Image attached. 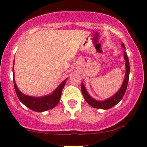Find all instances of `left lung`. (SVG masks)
<instances>
[{"instance_id":"left-lung-1","label":"left lung","mask_w":147,"mask_h":147,"mask_svg":"<svg viewBox=\"0 0 147 147\" xmlns=\"http://www.w3.org/2000/svg\"><path fill=\"white\" fill-rule=\"evenodd\" d=\"M122 46L124 48V50H126L125 48V46L124 43L122 44ZM124 58L126 61V65H125V68H126V74H125V78L123 81L122 85L121 86L120 89L116 92L113 96L109 97V98L105 99L103 101H98L93 98L91 95L88 93L87 90L85 89V85L84 84L81 83V91L83 93V97L86 101L91 105V107H95V108L97 109H108L109 108L116 105L117 103L120 102L121 99H122V97H124L125 92L126 91L127 85H128V80H129V75H130V64H129V60L127 54L126 53V51H124Z\"/></svg>"}]
</instances>
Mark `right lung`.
Returning a JSON list of instances; mask_svg holds the SVG:
<instances>
[{
    "instance_id": "1",
    "label": "right lung",
    "mask_w": 147,
    "mask_h": 147,
    "mask_svg": "<svg viewBox=\"0 0 147 147\" xmlns=\"http://www.w3.org/2000/svg\"><path fill=\"white\" fill-rule=\"evenodd\" d=\"M13 83H14L15 92H16L17 97H18L19 99L23 105H25V106L31 109V110L42 112V111H45L48 110V109L54 108L59 103L62 95V91L63 89L67 79L62 81L51 94L42 97H33L25 95V94L21 93L17 88L16 83H15L14 75V62H13Z\"/></svg>"
}]
</instances>
